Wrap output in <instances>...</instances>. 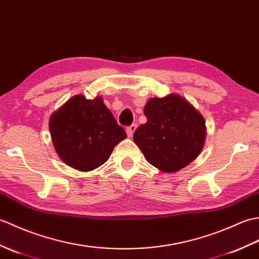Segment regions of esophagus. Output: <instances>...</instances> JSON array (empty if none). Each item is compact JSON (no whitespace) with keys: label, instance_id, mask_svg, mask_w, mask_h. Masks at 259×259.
I'll use <instances>...</instances> for the list:
<instances>
[{"label":"esophagus","instance_id":"obj_1","mask_svg":"<svg viewBox=\"0 0 259 259\" xmlns=\"http://www.w3.org/2000/svg\"><path fill=\"white\" fill-rule=\"evenodd\" d=\"M136 124H132L131 126H128L127 128H126V133H127V135H128V137H132L133 136V134H134V132L136 131Z\"/></svg>","mask_w":259,"mask_h":259}]
</instances>
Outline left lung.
Listing matches in <instances>:
<instances>
[{
    "label": "left lung",
    "instance_id": "1",
    "mask_svg": "<svg viewBox=\"0 0 259 259\" xmlns=\"http://www.w3.org/2000/svg\"><path fill=\"white\" fill-rule=\"evenodd\" d=\"M147 122L137 127L134 142L147 162L164 173H175L191 164L206 139L203 115L178 94L149 99Z\"/></svg>",
    "mask_w": 259,
    "mask_h": 259
}]
</instances>
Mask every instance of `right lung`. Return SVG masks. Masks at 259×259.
I'll return each instance as SVG.
<instances>
[{
  "label": "right lung",
  "mask_w": 259,
  "mask_h": 259,
  "mask_svg": "<svg viewBox=\"0 0 259 259\" xmlns=\"http://www.w3.org/2000/svg\"><path fill=\"white\" fill-rule=\"evenodd\" d=\"M49 127L60 158L81 171L100 167L114 147L126 139L124 128L101 96L94 100L81 94L73 96L51 115Z\"/></svg>",
  "instance_id": "obj_1"
}]
</instances>
